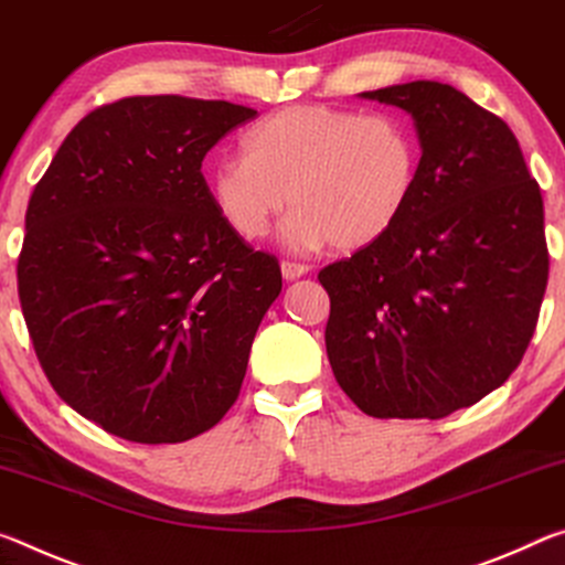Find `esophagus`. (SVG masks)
I'll return each instance as SVG.
<instances>
[{
  "label": "esophagus",
  "instance_id": "esophagus-1",
  "mask_svg": "<svg viewBox=\"0 0 565 565\" xmlns=\"http://www.w3.org/2000/svg\"><path fill=\"white\" fill-rule=\"evenodd\" d=\"M280 270H282V277H285V280H298V277H302V275H308V273H310V267H308V265H302V263H290V260H285V263L280 265Z\"/></svg>",
  "mask_w": 565,
  "mask_h": 565
}]
</instances>
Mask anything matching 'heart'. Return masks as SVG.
I'll use <instances>...</instances> for the list:
<instances>
[{
  "label": "heart",
  "mask_w": 565,
  "mask_h": 565,
  "mask_svg": "<svg viewBox=\"0 0 565 565\" xmlns=\"http://www.w3.org/2000/svg\"><path fill=\"white\" fill-rule=\"evenodd\" d=\"M243 152L210 170L212 207L243 239H263L290 202L282 239L295 253L381 243L420 178L418 135L391 113L285 107L247 129Z\"/></svg>",
  "instance_id": "b5f03b06"
}]
</instances>
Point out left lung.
I'll return each mask as SVG.
<instances>
[{"mask_svg": "<svg viewBox=\"0 0 565 565\" xmlns=\"http://www.w3.org/2000/svg\"><path fill=\"white\" fill-rule=\"evenodd\" d=\"M358 97L405 109L420 142L408 212L320 270L328 360L373 418H446L501 387L548 282L543 198L515 135L456 87L418 79Z\"/></svg>", "mask_w": 565, "mask_h": 565, "instance_id": "obj_1", "label": "left lung"}]
</instances>
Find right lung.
I'll return each mask as SVG.
<instances>
[{"instance_id":"right-lung-1","label":"right lung","mask_w":565,"mask_h":565,"mask_svg":"<svg viewBox=\"0 0 565 565\" xmlns=\"http://www.w3.org/2000/svg\"><path fill=\"white\" fill-rule=\"evenodd\" d=\"M255 115L178 95L113 102L32 192L17 265L32 345L62 401L117 438L190 440L237 401L282 275L222 222L200 168Z\"/></svg>"}]
</instances>
